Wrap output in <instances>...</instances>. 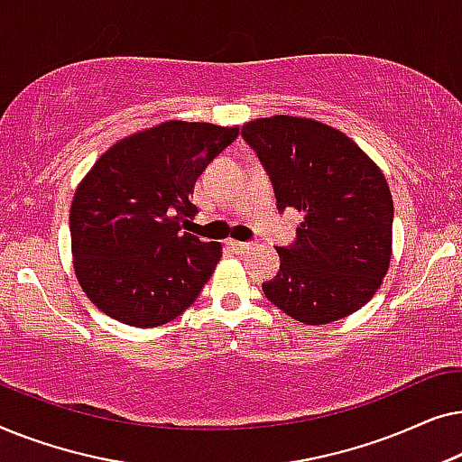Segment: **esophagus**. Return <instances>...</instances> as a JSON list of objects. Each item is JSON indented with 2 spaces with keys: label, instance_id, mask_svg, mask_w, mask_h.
I'll return each mask as SVG.
<instances>
[{
  "label": "esophagus",
  "instance_id": "esophagus-1",
  "mask_svg": "<svg viewBox=\"0 0 462 462\" xmlns=\"http://www.w3.org/2000/svg\"><path fill=\"white\" fill-rule=\"evenodd\" d=\"M229 245L236 252H248V250L254 248V244H250V242H236V239H231Z\"/></svg>",
  "mask_w": 462,
  "mask_h": 462
}]
</instances>
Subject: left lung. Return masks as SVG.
<instances>
[{
    "label": "left lung",
    "mask_w": 462,
    "mask_h": 462,
    "mask_svg": "<svg viewBox=\"0 0 462 462\" xmlns=\"http://www.w3.org/2000/svg\"><path fill=\"white\" fill-rule=\"evenodd\" d=\"M242 136L273 182L277 210L305 217L296 242L275 248L280 273L263 283L264 296L307 326L357 311L391 263L393 199L381 168L343 132L309 117H261Z\"/></svg>",
    "instance_id": "left-lung-1"
}]
</instances>
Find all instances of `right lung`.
I'll list each match as a JSON object with an SVG mask.
<instances>
[{"instance_id": "1", "label": "right lung", "mask_w": 462, "mask_h": 462, "mask_svg": "<svg viewBox=\"0 0 462 462\" xmlns=\"http://www.w3.org/2000/svg\"><path fill=\"white\" fill-rule=\"evenodd\" d=\"M239 128L170 119L122 138L75 189L73 269L88 299L136 328L168 324L191 307L223 245L182 231L198 208L195 180Z\"/></svg>"}]
</instances>
